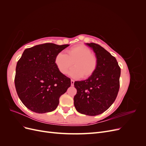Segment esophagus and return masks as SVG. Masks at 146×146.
Segmentation results:
<instances>
[{
	"instance_id": "1",
	"label": "esophagus",
	"mask_w": 146,
	"mask_h": 146,
	"mask_svg": "<svg viewBox=\"0 0 146 146\" xmlns=\"http://www.w3.org/2000/svg\"><path fill=\"white\" fill-rule=\"evenodd\" d=\"M70 83H71V86H74V80H70Z\"/></svg>"
}]
</instances>
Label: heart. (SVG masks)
<instances>
[{
	"label": "heart",
	"instance_id": "b5f03b06",
	"mask_svg": "<svg viewBox=\"0 0 146 146\" xmlns=\"http://www.w3.org/2000/svg\"><path fill=\"white\" fill-rule=\"evenodd\" d=\"M98 58L92 54L90 48L83 45H77L67 50V54L60 52L55 56V64L63 74H67L74 78H88L91 77L98 67Z\"/></svg>",
	"mask_w": 146,
	"mask_h": 146
}]
</instances>
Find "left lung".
Returning <instances> with one entry per match:
<instances>
[{
	"label": "left lung",
	"mask_w": 146,
	"mask_h": 146,
	"mask_svg": "<svg viewBox=\"0 0 146 146\" xmlns=\"http://www.w3.org/2000/svg\"><path fill=\"white\" fill-rule=\"evenodd\" d=\"M86 44L95 53L98 67L86 80L74 82L77 94L74 104L80 113L96 116L108 110L115 100L119 90L121 68L115 57L104 48L92 42Z\"/></svg>",
	"instance_id": "left-lung-1"
}]
</instances>
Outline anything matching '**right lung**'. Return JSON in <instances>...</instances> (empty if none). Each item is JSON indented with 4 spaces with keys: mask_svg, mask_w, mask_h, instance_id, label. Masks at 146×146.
I'll use <instances>...</instances> for the list:
<instances>
[{
    "mask_svg": "<svg viewBox=\"0 0 146 146\" xmlns=\"http://www.w3.org/2000/svg\"><path fill=\"white\" fill-rule=\"evenodd\" d=\"M69 44L46 43L26 48L16 68L15 84L23 104L35 113L55 110L60 96L70 86V79L55 64V56Z\"/></svg>",
    "mask_w": 146,
    "mask_h": 146,
    "instance_id": "obj_1",
    "label": "right lung"
}]
</instances>
